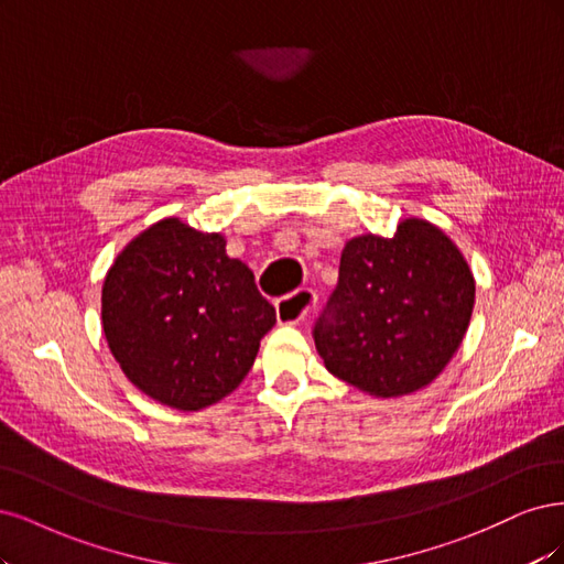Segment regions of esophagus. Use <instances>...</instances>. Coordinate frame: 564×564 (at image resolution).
<instances>
[{"label": "esophagus", "instance_id": "1", "mask_svg": "<svg viewBox=\"0 0 564 564\" xmlns=\"http://www.w3.org/2000/svg\"><path fill=\"white\" fill-rule=\"evenodd\" d=\"M316 304H318V295L314 293V290L300 288V290H295V293L283 295L276 302V316L281 323H302L312 316Z\"/></svg>", "mask_w": 564, "mask_h": 564}]
</instances>
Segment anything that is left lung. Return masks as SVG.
<instances>
[{
  "label": "left lung",
  "mask_w": 564,
  "mask_h": 564,
  "mask_svg": "<svg viewBox=\"0 0 564 564\" xmlns=\"http://www.w3.org/2000/svg\"><path fill=\"white\" fill-rule=\"evenodd\" d=\"M476 302L459 248L424 220L391 239L358 236L341 250L339 283L314 323L335 377L379 395L426 387L459 349Z\"/></svg>",
  "instance_id": "left-lung-1"
}]
</instances>
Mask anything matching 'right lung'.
<instances>
[{
  "mask_svg": "<svg viewBox=\"0 0 564 564\" xmlns=\"http://www.w3.org/2000/svg\"><path fill=\"white\" fill-rule=\"evenodd\" d=\"M276 308L220 234L175 217L123 248L102 285V330L121 370L154 401L202 410L241 384Z\"/></svg>",
  "mask_w": 564,
  "mask_h": 564,
  "instance_id": "obj_1",
  "label": "right lung"
}]
</instances>
